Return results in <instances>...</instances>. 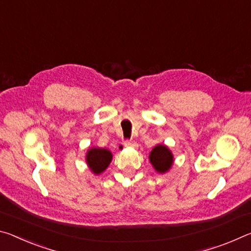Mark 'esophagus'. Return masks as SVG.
I'll return each mask as SVG.
<instances>
[{
  "mask_svg": "<svg viewBox=\"0 0 251 251\" xmlns=\"http://www.w3.org/2000/svg\"><path fill=\"white\" fill-rule=\"evenodd\" d=\"M138 145L134 141H126L125 147H137Z\"/></svg>",
  "mask_w": 251,
  "mask_h": 251,
  "instance_id": "obj_1",
  "label": "esophagus"
}]
</instances>
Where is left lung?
Returning a JSON list of instances; mask_svg holds the SVG:
<instances>
[{"label":"left lung","mask_w":251,"mask_h":251,"mask_svg":"<svg viewBox=\"0 0 251 251\" xmlns=\"http://www.w3.org/2000/svg\"><path fill=\"white\" fill-rule=\"evenodd\" d=\"M149 161L158 174H166L174 164V154L166 145H157L149 154Z\"/></svg>","instance_id":"1"}]
</instances>
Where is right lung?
<instances>
[{"mask_svg": "<svg viewBox=\"0 0 251 251\" xmlns=\"http://www.w3.org/2000/svg\"><path fill=\"white\" fill-rule=\"evenodd\" d=\"M112 161V153L105 148H90L85 154V162L93 175H101Z\"/></svg>", "mask_w": 251, "mask_h": 251, "instance_id": "obj_1", "label": "right lung"}]
</instances>
